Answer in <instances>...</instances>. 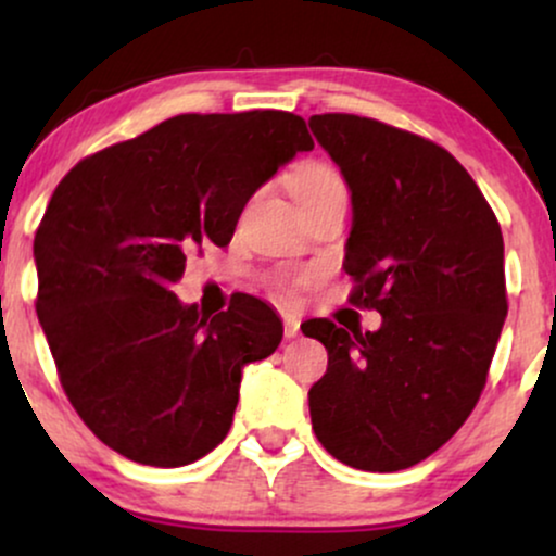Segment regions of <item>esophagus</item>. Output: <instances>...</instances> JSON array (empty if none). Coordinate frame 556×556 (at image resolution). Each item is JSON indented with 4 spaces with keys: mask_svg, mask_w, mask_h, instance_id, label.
I'll return each mask as SVG.
<instances>
[{
    "mask_svg": "<svg viewBox=\"0 0 556 556\" xmlns=\"http://www.w3.org/2000/svg\"><path fill=\"white\" fill-rule=\"evenodd\" d=\"M300 334V321L295 316H285V337L287 340H295Z\"/></svg>",
    "mask_w": 556,
    "mask_h": 556,
    "instance_id": "esophagus-1",
    "label": "esophagus"
}]
</instances>
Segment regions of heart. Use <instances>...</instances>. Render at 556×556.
<instances>
[{
    "instance_id": "1",
    "label": "heart",
    "mask_w": 556,
    "mask_h": 556,
    "mask_svg": "<svg viewBox=\"0 0 556 556\" xmlns=\"http://www.w3.org/2000/svg\"><path fill=\"white\" fill-rule=\"evenodd\" d=\"M334 185H342V180L334 169L327 167V164L308 162L292 172V193H295V198L318 193V190L334 188Z\"/></svg>"
}]
</instances>
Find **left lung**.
<instances>
[{"instance_id": "1", "label": "left lung", "mask_w": 556, "mask_h": 556, "mask_svg": "<svg viewBox=\"0 0 556 556\" xmlns=\"http://www.w3.org/2000/svg\"><path fill=\"white\" fill-rule=\"evenodd\" d=\"M308 125L353 203L350 303L381 314L366 334L329 318L303 327L329 353L311 424L340 463L394 473L450 442L481 397L507 316L502 229L473 177L431 140L355 114Z\"/></svg>"}]
</instances>
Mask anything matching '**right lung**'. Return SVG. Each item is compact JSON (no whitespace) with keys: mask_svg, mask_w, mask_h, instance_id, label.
I'll list each match as a JSON object with an SVG mask.
<instances>
[{"mask_svg":"<svg viewBox=\"0 0 556 556\" xmlns=\"http://www.w3.org/2000/svg\"><path fill=\"white\" fill-rule=\"evenodd\" d=\"M311 149L290 112L180 114L56 185L34 240L36 314L73 407L127 460L180 468L227 437L242 368L279 348L282 321L251 295L206 318L172 285Z\"/></svg>","mask_w":556,"mask_h":556,"instance_id":"add662e5","label":"right lung"}]
</instances>
